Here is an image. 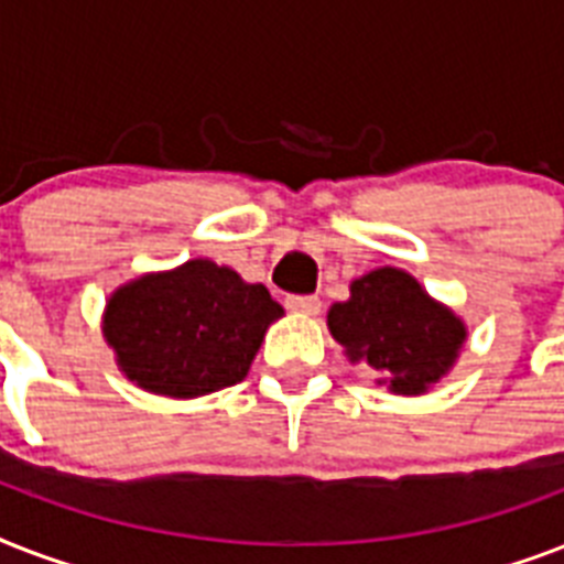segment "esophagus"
<instances>
[{"label": "esophagus", "mask_w": 564, "mask_h": 564, "mask_svg": "<svg viewBox=\"0 0 564 564\" xmlns=\"http://www.w3.org/2000/svg\"><path fill=\"white\" fill-rule=\"evenodd\" d=\"M286 307L299 316H318L322 313V299L318 295H292L286 299Z\"/></svg>", "instance_id": "34e87169"}]
</instances>
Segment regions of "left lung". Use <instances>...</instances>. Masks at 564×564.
<instances>
[{
    "instance_id": "left-lung-1",
    "label": "left lung",
    "mask_w": 564,
    "mask_h": 564,
    "mask_svg": "<svg viewBox=\"0 0 564 564\" xmlns=\"http://www.w3.org/2000/svg\"><path fill=\"white\" fill-rule=\"evenodd\" d=\"M348 360L366 362L394 394H424L451 371L465 330L454 310L430 299L412 274L383 265L351 283V299L327 310Z\"/></svg>"
}]
</instances>
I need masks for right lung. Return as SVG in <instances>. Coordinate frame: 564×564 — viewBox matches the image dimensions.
<instances>
[{
  "instance_id": "add662e5",
  "label": "right lung",
  "mask_w": 564,
  "mask_h": 564,
  "mask_svg": "<svg viewBox=\"0 0 564 564\" xmlns=\"http://www.w3.org/2000/svg\"><path fill=\"white\" fill-rule=\"evenodd\" d=\"M283 307L228 265L187 260L140 274L108 299L101 334L119 371L145 392L198 398L239 383Z\"/></svg>"
}]
</instances>
